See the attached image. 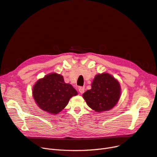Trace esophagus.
<instances>
[{
    "label": "esophagus",
    "mask_w": 157,
    "mask_h": 157,
    "mask_svg": "<svg viewBox=\"0 0 157 157\" xmlns=\"http://www.w3.org/2000/svg\"><path fill=\"white\" fill-rule=\"evenodd\" d=\"M84 90H85L84 87H79L78 88V91L80 94H83L84 92Z\"/></svg>",
    "instance_id": "obj_1"
}]
</instances>
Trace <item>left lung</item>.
Segmentation results:
<instances>
[{
	"instance_id": "left-lung-1",
	"label": "left lung",
	"mask_w": 157,
	"mask_h": 157,
	"mask_svg": "<svg viewBox=\"0 0 157 157\" xmlns=\"http://www.w3.org/2000/svg\"><path fill=\"white\" fill-rule=\"evenodd\" d=\"M121 86L111 75L104 73L95 77L91 89L83 94V98L91 109L102 112L112 109L120 99Z\"/></svg>"
}]
</instances>
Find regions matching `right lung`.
Wrapping results in <instances>:
<instances>
[{"instance_id": "right-lung-1", "label": "right lung", "mask_w": 157, "mask_h": 157, "mask_svg": "<svg viewBox=\"0 0 157 157\" xmlns=\"http://www.w3.org/2000/svg\"><path fill=\"white\" fill-rule=\"evenodd\" d=\"M34 99L41 110L52 114L61 112L73 96L78 94L70 84L64 82L62 75L52 73L36 82L32 90Z\"/></svg>"}]
</instances>
